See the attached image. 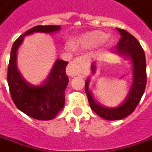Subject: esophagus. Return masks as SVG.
Returning <instances> with one entry per match:
<instances>
[{
	"mask_svg": "<svg viewBox=\"0 0 152 152\" xmlns=\"http://www.w3.org/2000/svg\"><path fill=\"white\" fill-rule=\"evenodd\" d=\"M88 59L85 57H78L69 64L67 69V72L69 76H77L84 73L85 67L88 64Z\"/></svg>",
	"mask_w": 152,
	"mask_h": 152,
	"instance_id": "1",
	"label": "esophagus"
}]
</instances>
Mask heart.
Wrapping results in <instances>:
<instances>
[{
	"label": "heart",
	"instance_id": "b5f03b06",
	"mask_svg": "<svg viewBox=\"0 0 152 152\" xmlns=\"http://www.w3.org/2000/svg\"><path fill=\"white\" fill-rule=\"evenodd\" d=\"M112 39L108 37L106 32L101 31H92L83 33L78 37L76 45L84 49L95 48L104 42L111 43Z\"/></svg>",
	"mask_w": 152,
	"mask_h": 152
}]
</instances>
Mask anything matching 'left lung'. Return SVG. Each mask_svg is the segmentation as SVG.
I'll return each mask as SVG.
<instances>
[{
    "label": "left lung",
    "mask_w": 152,
    "mask_h": 152,
    "mask_svg": "<svg viewBox=\"0 0 152 152\" xmlns=\"http://www.w3.org/2000/svg\"><path fill=\"white\" fill-rule=\"evenodd\" d=\"M121 33V39L116 46L115 53L130 60L132 67V84L125 100L115 108L103 106L95 101L92 93L88 89L90 78L85 81V92L89 105L98 115L107 121H117L130 115L135 110L145 92L146 85V64L144 50L135 37L123 29L117 28ZM92 74L97 69L95 63L91 64Z\"/></svg>",
    "instance_id": "left-lung-1"
}]
</instances>
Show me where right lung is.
Here are the masks:
<instances>
[{
	"label": "right lung",
	"mask_w": 152,
	"mask_h": 152,
	"mask_svg": "<svg viewBox=\"0 0 152 152\" xmlns=\"http://www.w3.org/2000/svg\"><path fill=\"white\" fill-rule=\"evenodd\" d=\"M61 30L60 26H37L20 36L13 43L7 72V83L16 106L28 116L40 121H50L63 110L64 92L69 83L65 69L68 62L57 59L45 80L38 85L28 83L18 70L17 51L26 36L36 32L51 34Z\"/></svg>",
	"instance_id": "right-lung-1"
}]
</instances>
